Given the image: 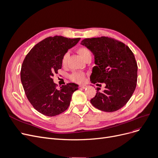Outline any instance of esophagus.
<instances>
[{
	"mask_svg": "<svg viewBox=\"0 0 158 158\" xmlns=\"http://www.w3.org/2000/svg\"><path fill=\"white\" fill-rule=\"evenodd\" d=\"M80 88H82V89H85L87 88V85H80Z\"/></svg>",
	"mask_w": 158,
	"mask_h": 158,
	"instance_id": "obj_1",
	"label": "esophagus"
}]
</instances>
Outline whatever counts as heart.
<instances>
[{
	"instance_id": "b5f03b06",
	"label": "heart",
	"mask_w": 158,
	"mask_h": 158,
	"mask_svg": "<svg viewBox=\"0 0 158 158\" xmlns=\"http://www.w3.org/2000/svg\"><path fill=\"white\" fill-rule=\"evenodd\" d=\"M77 51L78 52V54L84 60L86 59L87 57L91 56V51L88 48H86V47H80ZM69 57V53L68 52H66L63 55V59H62V64H63V65L64 66L66 64V63H67ZM70 78L74 82L82 83L84 81L85 74L83 73H81V72H74V73H73L70 76Z\"/></svg>"
}]
</instances>
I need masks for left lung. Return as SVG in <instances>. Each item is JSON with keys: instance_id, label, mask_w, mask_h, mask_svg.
Wrapping results in <instances>:
<instances>
[{"instance_id": "1", "label": "left lung", "mask_w": 158, "mask_h": 158, "mask_svg": "<svg viewBox=\"0 0 158 158\" xmlns=\"http://www.w3.org/2000/svg\"><path fill=\"white\" fill-rule=\"evenodd\" d=\"M80 44L94 56L95 66L90 76L91 82L106 84L102 92L97 89L91 103L106 112L120 109L136 86L138 66L133 52L125 44L107 37L88 38Z\"/></svg>"}]
</instances>
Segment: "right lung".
I'll return each mask as SVG.
<instances>
[{
  "label": "right lung",
  "instance_id": "add662e5",
  "mask_svg": "<svg viewBox=\"0 0 158 158\" xmlns=\"http://www.w3.org/2000/svg\"><path fill=\"white\" fill-rule=\"evenodd\" d=\"M80 38H46L28 52L21 68V82L27 99L38 112L53 117L66 111L78 85L69 83L56 88L52 77L62 68V59Z\"/></svg>",
  "mask_w": 158,
  "mask_h": 158
}]
</instances>
